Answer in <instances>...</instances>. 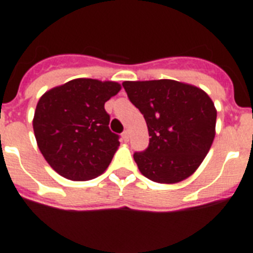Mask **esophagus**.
Returning a JSON list of instances; mask_svg holds the SVG:
<instances>
[{"label":"esophagus","mask_w":253,"mask_h":253,"mask_svg":"<svg viewBox=\"0 0 253 253\" xmlns=\"http://www.w3.org/2000/svg\"><path fill=\"white\" fill-rule=\"evenodd\" d=\"M122 138L125 142H128V139H130V135H128V131H125L122 134Z\"/></svg>","instance_id":"1"}]
</instances>
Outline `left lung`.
<instances>
[{
  "mask_svg": "<svg viewBox=\"0 0 253 253\" xmlns=\"http://www.w3.org/2000/svg\"><path fill=\"white\" fill-rule=\"evenodd\" d=\"M127 97L146 119L150 144L135 152L143 176L160 184L188 178L215 136L216 110L202 89L174 80L125 81Z\"/></svg>",
  "mask_w": 253,
  "mask_h": 253,
  "instance_id": "1",
  "label": "left lung"
}]
</instances>
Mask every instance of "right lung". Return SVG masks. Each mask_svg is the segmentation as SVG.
I'll use <instances>...</instances> for the list:
<instances>
[{"label":"right lung","instance_id":"add662e5","mask_svg":"<svg viewBox=\"0 0 253 253\" xmlns=\"http://www.w3.org/2000/svg\"><path fill=\"white\" fill-rule=\"evenodd\" d=\"M121 90L114 81L76 79L45 91L33 126L38 147L51 168L72 181H87L106 170L119 146L109 128L105 102Z\"/></svg>","mask_w":253,"mask_h":253}]
</instances>
